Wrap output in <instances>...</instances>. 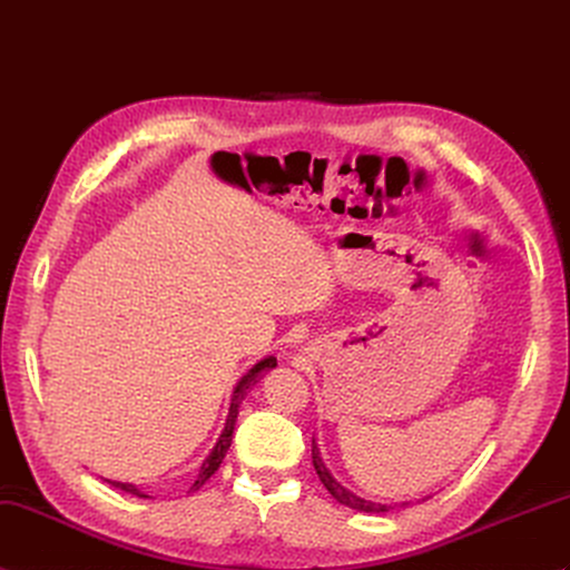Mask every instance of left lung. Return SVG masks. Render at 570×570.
Returning a JSON list of instances; mask_svg holds the SVG:
<instances>
[{
  "instance_id": "obj_1",
  "label": "left lung",
  "mask_w": 570,
  "mask_h": 570,
  "mask_svg": "<svg viewBox=\"0 0 570 570\" xmlns=\"http://www.w3.org/2000/svg\"><path fill=\"white\" fill-rule=\"evenodd\" d=\"M313 466H315L317 479L323 481V485L327 488V493L333 495V498L340 502V505H347V508H352V510H360V512H374V514L389 512V510H393V508H395V505H381V502L364 500V498H360V495H354L352 491H347L345 485H340V483L333 479V473H330V471H327V466L323 464L321 452H317L315 442H313ZM403 505H407V502H403Z\"/></svg>"
}]
</instances>
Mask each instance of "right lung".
<instances>
[{
	"instance_id": "1",
	"label": "right lung",
	"mask_w": 570,
	"mask_h": 570,
	"mask_svg": "<svg viewBox=\"0 0 570 570\" xmlns=\"http://www.w3.org/2000/svg\"><path fill=\"white\" fill-rule=\"evenodd\" d=\"M274 366H276V360H274V356H267V360H262L259 364H255V368H249V374L243 376V381L237 383V389H235V393H233V401H230V413H228V420H225V430H223V434L218 436L214 452H210V456L202 464V471H198V479H196L194 485L189 488V493H191V491H198V488H202V485L210 479V475H214V473L218 471L220 461H223L225 452H228L230 442H233V430H235V420H237V407H240V403H243V399L247 395L249 386H255L257 379H259L264 372H269V368H274ZM109 483H111L114 488H121V491H126V493H130V495L148 498L142 491H138V488H136L134 483H121V481H109Z\"/></svg>"
}]
</instances>
